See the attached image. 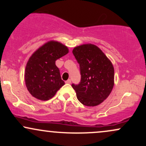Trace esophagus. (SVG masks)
<instances>
[{
  "label": "esophagus",
  "instance_id": "1",
  "mask_svg": "<svg viewBox=\"0 0 146 146\" xmlns=\"http://www.w3.org/2000/svg\"><path fill=\"white\" fill-rule=\"evenodd\" d=\"M66 84H71V80H70V79H68V80H66Z\"/></svg>",
  "mask_w": 146,
  "mask_h": 146
}]
</instances>
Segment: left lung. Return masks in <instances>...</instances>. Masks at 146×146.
Returning a JSON list of instances; mask_svg holds the SVG:
<instances>
[{
	"label": "left lung",
	"instance_id": "obj_1",
	"mask_svg": "<svg viewBox=\"0 0 146 146\" xmlns=\"http://www.w3.org/2000/svg\"><path fill=\"white\" fill-rule=\"evenodd\" d=\"M80 64L81 80L72 84L78 100L87 106H95L109 96L114 86V67L100 48L86 44L73 48Z\"/></svg>",
	"mask_w": 146,
	"mask_h": 146
}]
</instances>
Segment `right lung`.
<instances>
[{
	"label": "right lung",
	"mask_w": 146,
	"mask_h": 146,
	"mask_svg": "<svg viewBox=\"0 0 146 146\" xmlns=\"http://www.w3.org/2000/svg\"><path fill=\"white\" fill-rule=\"evenodd\" d=\"M68 53L67 46L59 42L49 41L30 57L25 68V80L32 96L42 101L48 100L64 85L56 61Z\"/></svg>",
	"instance_id": "add662e5"
}]
</instances>
